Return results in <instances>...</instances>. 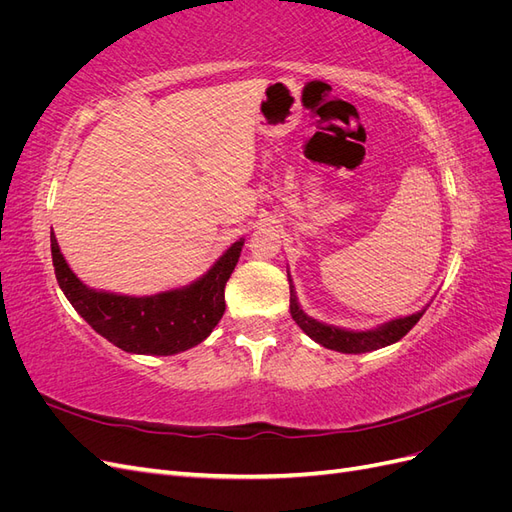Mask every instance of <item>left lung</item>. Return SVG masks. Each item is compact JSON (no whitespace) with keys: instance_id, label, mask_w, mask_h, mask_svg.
I'll list each match as a JSON object with an SVG mask.
<instances>
[{"instance_id":"8db88e82","label":"left lung","mask_w":512,"mask_h":512,"mask_svg":"<svg viewBox=\"0 0 512 512\" xmlns=\"http://www.w3.org/2000/svg\"><path fill=\"white\" fill-rule=\"evenodd\" d=\"M288 282H290V275H288ZM290 314H292V320L297 322L299 327L320 346L344 352V354H361V352H371V350H378L399 342V339L404 337L418 320H421L425 309H421V312H416L412 316L395 318L391 322L380 324L378 329H371V331H346V329H337V327H331V324L309 318L299 307L297 292H294V286L290 282Z\"/></svg>"}]
</instances>
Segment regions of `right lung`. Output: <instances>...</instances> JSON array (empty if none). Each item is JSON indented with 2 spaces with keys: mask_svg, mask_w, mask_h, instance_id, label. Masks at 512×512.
I'll list each match as a JSON object with an SVG mask.
<instances>
[{
  "mask_svg": "<svg viewBox=\"0 0 512 512\" xmlns=\"http://www.w3.org/2000/svg\"><path fill=\"white\" fill-rule=\"evenodd\" d=\"M245 239L232 243L218 262L190 286L151 297L87 288L72 273L51 232V254L59 288L91 329L132 354L168 356L198 346L224 316V286L235 271Z\"/></svg>",
  "mask_w": 512,
  "mask_h": 512,
  "instance_id": "obj_1",
  "label": "right lung"
}]
</instances>
